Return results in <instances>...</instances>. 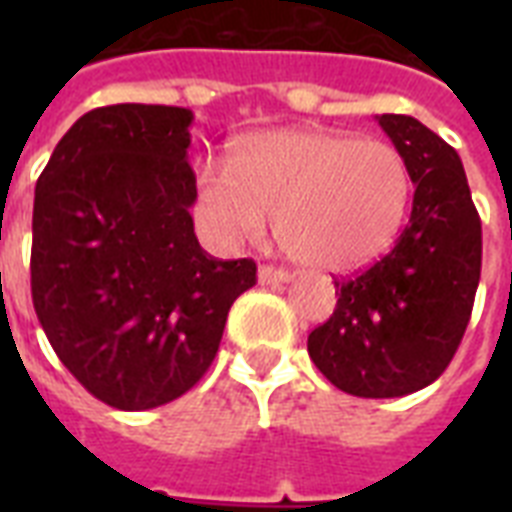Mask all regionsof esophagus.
<instances>
[{"label": "esophagus", "instance_id": "1", "mask_svg": "<svg viewBox=\"0 0 512 512\" xmlns=\"http://www.w3.org/2000/svg\"><path fill=\"white\" fill-rule=\"evenodd\" d=\"M292 279L287 271H279V268H273V265H260L257 268V284H263V287H273V284H287Z\"/></svg>", "mask_w": 512, "mask_h": 512}]
</instances>
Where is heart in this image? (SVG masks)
<instances>
[{
	"mask_svg": "<svg viewBox=\"0 0 512 512\" xmlns=\"http://www.w3.org/2000/svg\"><path fill=\"white\" fill-rule=\"evenodd\" d=\"M196 188L215 239H263L268 217H276L281 247L297 263L332 273L388 252L412 201L409 164L393 143L324 127L257 132L233 164H201Z\"/></svg>",
	"mask_w": 512,
	"mask_h": 512,
	"instance_id": "b5f03b06",
	"label": "heart"
}]
</instances>
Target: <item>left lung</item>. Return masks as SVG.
<instances>
[{
    "label": "left lung",
    "mask_w": 512,
    "mask_h": 512,
    "mask_svg": "<svg viewBox=\"0 0 512 512\" xmlns=\"http://www.w3.org/2000/svg\"><path fill=\"white\" fill-rule=\"evenodd\" d=\"M374 119L409 164L412 215L388 255L335 281L337 308L308 335V353L350 396L396 398L438 380L465 335L481 279V220L446 140L414 116Z\"/></svg>",
    "instance_id": "1"
}]
</instances>
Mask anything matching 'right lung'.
Wrapping results in <instances>:
<instances>
[{
    "label": "right lung",
    "instance_id": "add662e5",
    "mask_svg": "<svg viewBox=\"0 0 512 512\" xmlns=\"http://www.w3.org/2000/svg\"><path fill=\"white\" fill-rule=\"evenodd\" d=\"M191 108L87 111L36 180L31 297L68 372L103 404H170L207 372L252 260L199 247Z\"/></svg>",
    "mask_w": 512,
    "mask_h": 512
}]
</instances>
